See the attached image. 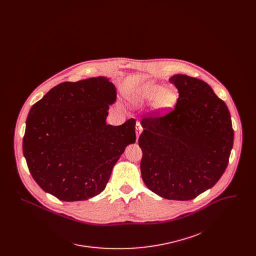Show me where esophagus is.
Here are the masks:
<instances>
[{"label": "esophagus", "mask_w": 256, "mask_h": 256, "mask_svg": "<svg viewBox=\"0 0 256 256\" xmlns=\"http://www.w3.org/2000/svg\"><path fill=\"white\" fill-rule=\"evenodd\" d=\"M142 130H143V128H142V124H141V122H136V138H137V140H138V137H139V135H140L141 132H142Z\"/></svg>", "instance_id": "34e87169"}]
</instances>
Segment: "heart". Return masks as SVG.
I'll use <instances>...</instances> for the list:
<instances>
[{
	"instance_id": "heart-1",
	"label": "heart",
	"mask_w": 256,
	"mask_h": 256,
	"mask_svg": "<svg viewBox=\"0 0 256 256\" xmlns=\"http://www.w3.org/2000/svg\"><path fill=\"white\" fill-rule=\"evenodd\" d=\"M178 100V94L172 87L145 84L140 86L135 93V100L140 104L154 102V108L159 114L169 112Z\"/></svg>"
}]
</instances>
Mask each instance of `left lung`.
Listing matches in <instances>:
<instances>
[{
    "label": "left lung",
    "mask_w": 256,
    "mask_h": 256,
    "mask_svg": "<svg viewBox=\"0 0 256 256\" xmlns=\"http://www.w3.org/2000/svg\"><path fill=\"white\" fill-rule=\"evenodd\" d=\"M170 82L180 94L174 108L141 121V174L160 196L190 200L224 172L234 132L226 104L206 82L186 74H174Z\"/></svg>",
    "instance_id": "1"
}]
</instances>
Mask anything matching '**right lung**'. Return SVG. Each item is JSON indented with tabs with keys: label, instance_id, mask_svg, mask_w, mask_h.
<instances>
[{
	"label": "right lung",
	"instance_id": "right-lung-1",
	"mask_svg": "<svg viewBox=\"0 0 256 256\" xmlns=\"http://www.w3.org/2000/svg\"><path fill=\"white\" fill-rule=\"evenodd\" d=\"M115 86L104 76L52 88L28 112L23 154L34 180L64 202L86 200L104 190L126 146L135 143L134 119L106 124Z\"/></svg>",
	"mask_w": 256,
	"mask_h": 256
}]
</instances>
